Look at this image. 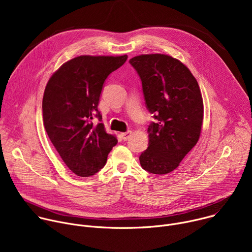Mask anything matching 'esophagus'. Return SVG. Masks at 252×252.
Wrapping results in <instances>:
<instances>
[{"label": "esophagus", "instance_id": "obj_1", "mask_svg": "<svg viewBox=\"0 0 252 252\" xmlns=\"http://www.w3.org/2000/svg\"><path fill=\"white\" fill-rule=\"evenodd\" d=\"M130 135H131V130H127V131H126V132H122L121 133V137L123 138V140H127L129 137H130Z\"/></svg>", "mask_w": 252, "mask_h": 252}]
</instances>
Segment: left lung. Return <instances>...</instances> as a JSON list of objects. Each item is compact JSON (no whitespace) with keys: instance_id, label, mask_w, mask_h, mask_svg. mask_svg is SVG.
Returning <instances> with one entry per match:
<instances>
[{"instance_id":"1","label":"left lung","mask_w":252,"mask_h":252,"mask_svg":"<svg viewBox=\"0 0 252 252\" xmlns=\"http://www.w3.org/2000/svg\"><path fill=\"white\" fill-rule=\"evenodd\" d=\"M142 85L146 105L156 123L149 126V148L141 167L154 174L174 170L199 139L203 101L197 81L178 60L162 54L129 60Z\"/></svg>"}]
</instances>
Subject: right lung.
Returning <instances> with one entry per match:
<instances>
[{"label":"right lung","instance_id":"obj_1","mask_svg":"<svg viewBox=\"0 0 252 252\" xmlns=\"http://www.w3.org/2000/svg\"><path fill=\"white\" fill-rule=\"evenodd\" d=\"M127 56H80L64 63L49 80L43 97L45 129L66 166L87 177L100 170L118 143L105 132L97 110L103 83Z\"/></svg>","mask_w":252,"mask_h":252}]
</instances>
